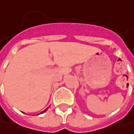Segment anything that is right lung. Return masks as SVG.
I'll return each mask as SVG.
<instances>
[{
  "label": "right lung",
  "instance_id": "right-lung-1",
  "mask_svg": "<svg viewBox=\"0 0 134 134\" xmlns=\"http://www.w3.org/2000/svg\"><path fill=\"white\" fill-rule=\"evenodd\" d=\"M48 109V108H46V109H45L44 111H43V112H41V114H42V113H45V112H46V110H47Z\"/></svg>",
  "mask_w": 134,
  "mask_h": 134
}]
</instances>
